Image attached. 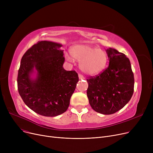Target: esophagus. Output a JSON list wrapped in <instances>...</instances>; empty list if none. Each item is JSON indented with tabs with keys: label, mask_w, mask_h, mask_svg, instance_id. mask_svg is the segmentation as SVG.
<instances>
[{
	"label": "esophagus",
	"mask_w": 153,
	"mask_h": 153,
	"mask_svg": "<svg viewBox=\"0 0 153 153\" xmlns=\"http://www.w3.org/2000/svg\"><path fill=\"white\" fill-rule=\"evenodd\" d=\"M79 79H84V77L82 74H79Z\"/></svg>",
	"instance_id": "obj_1"
}]
</instances>
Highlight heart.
<instances>
[{
	"label": "heart",
	"mask_w": 153,
	"mask_h": 153,
	"mask_svg": "<svg viewBox=\"0 0 153 153\" xmlns=\"http://www.w3.org/2000/svg\"><path fill=\"white\" fill-rule=\"evenodd\" d=\"M71 52L74 59L80 62V69L87 74H97L106 66L107 54L102 49L88 45H79L72 48ZM66 57L68 61H72L68 55Z\"/></svg>",
	"instance_id": "heart-1"
}]
</instances>
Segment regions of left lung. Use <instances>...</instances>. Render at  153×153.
<instances>
[{"label": "left lung", "instance_id": "1", "mask_svg": "<svg viewBox=\"0 0 153 153\" xmlns=\"http://www.w3.org/2000/svg\"><path fill=\"white\" fill-rule=\"evenodd\" d=\"M109 66L99 75L87 79V95L91 107L104 115L115 114L131 99L134 75L125 54L109 48L106 50Z\"/></svg>", "mask_w": 153, "mask_h": 153}]
</instances>
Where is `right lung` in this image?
<instances>
[{
  "mask_svg": "<svg viewBox=\"0 0 153 153\" xmlns=\"http://www.w3.org/2000/svg\"><path fill=\"white\" fill-rule=\"evenodd\" d=\"M62 45L38 42L23 54L17 77L18 91L26 105L36 114L56 117L65 112L79 81L75 71H66ZM37 72L36 78L31 77Z\"/></svg>",
  "mask_w": 153,
  "mask_h": 153,
  "instance_id": "1",
  "label": "right lung"
}]
</instances>
